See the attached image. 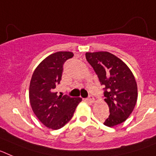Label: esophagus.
Instances as JSON below:
<instances>
[{"mask_svg": "<svg viewBox=\"0 0 156 156\" xmlns=\"http://www.w3.org/2000/svg\"><path fill=\"white\" fill-rule=\"evenodd\" d=\"M87 100L89 101H90V102H94V98L93 97V95L90 94L89 95V97H88Z\"/></svg>", "mask_w": 156, "mask_h": 156, "instance_id": "34e87169", "label": "esophagus"}]
</instances>
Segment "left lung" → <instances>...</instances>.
I'll list each match as a JSON object with an SVG mask.
<instances>
[{"instance_id":"8db88e82","label":"left lung","mask_w":156,"mask_h":156,"mask_svg":"<svg viewBox=\"0 0 156 156\" xmlns=\"http://www.w3.org/2000/svg\"><path fill=\"white\" fill-rule=\"evenodd\" d=\"M86 58L105 87V101L110 115L104 124L109 127L120 124L129 116L137 103V86L132 72L109 52H87Z\"/></svg>"}]
</instances>
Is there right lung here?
Returning a JSON list of instances; mask_svg holds the SVG:
<instances>
[{"label":"right lung","instance_id":"1","mask_svg":"<svg viewBox=\"0 0 156 156\" xmlns=\"http://www.w3.org/2000/svg\"><path fill=\"white\" fill-rule=\"evenodd\" d=\"M73 57L70 51H58L44 59L34 70L30 84V105L34 114L47 127L58 129L72 119L80 98L59 95L55 88L60 83L63 65Z\"/></svg>","mask_w":156,"mask_h":156}]
</instances>
